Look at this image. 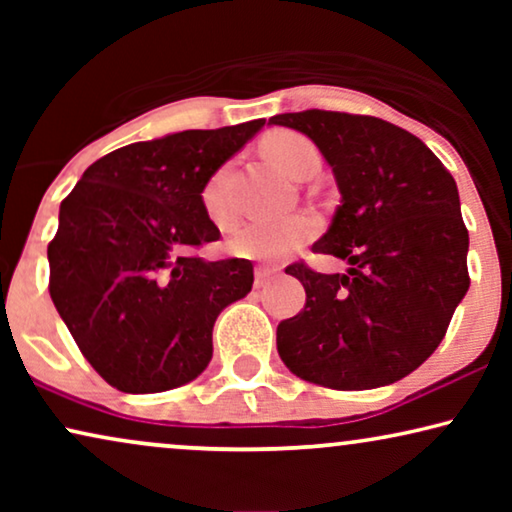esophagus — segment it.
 Listing matches in <instances>:
<instances>
[{
	"label": "esophagus",
	"instance_id": "1",
	"mask_svg": "<svg viewBox=\"0 0 512 512\" xmlns=\"http://www.w3.org/2000/svg\"><path fill=\"white\" fill-rule=\"evenodd\" d=\"M279 272V268L277 265H256V270H254V284L258 286V289H261L263 284H268L272 277H275Z\"/></svg>",
	"mask_w": 512,
	"mask_h": 512
}]
</instances>
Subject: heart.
Segmentation results:
<instances>
[{
    "label": "heart",
    "instance_id": "heart-1",
    "mask_svg": "<svg viewBox=\"0 0 512 512\" xmlns=\"http://www.w3.org/2000/svg\"><path fill=\"white\" fill-rule=\"evenodd\" d=\"M263 153L275 163L279 170L289 177H300L307 167L319 163V153L310 139L298 135V132H275L263 142ZM228 167H221L212 174L202 188V207L209 221L219 228H226L233 221V207H230L226 195ZM319 233V219L314 214L296 212L284 216H270V219H256L244 223L228 237L226 247L237 258H249V261H279V258L291 256L305 242H310Z\"/></svg>",
    "mask_w": 512,
    "mask_h": 512
}]
</instances>
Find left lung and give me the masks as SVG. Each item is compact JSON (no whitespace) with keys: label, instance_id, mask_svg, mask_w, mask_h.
I'll return each instance as SVG.
<instances>
[{"label":"left lung","instance_id":"1","mask_svg":"<svg viewBox=\"0 0 512 512\" xmlns=\"http://www.w3.org/2000/svg\"><path fill=\"white\" fill-rule=\"evenodd\" d=\"M270 125L303 132L333 170L340 205L312 251L349 265L286 268L307 300L277 326V352L328 389L394 384L436 352L471 284L457 181L422 139L382 118L310 109Z\"/></svg>","mask_w":512,"mask_h":512}]
</instances>
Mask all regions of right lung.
Here are the masks:
<instances>
[{
    "label": "right lung",
    "instance_id": "add662e5",
    "mask_svg": "<svg viewBox=\"0 0 512 512\" xmlns=\"http://www.w3.org/2000/svg\"><path fill=\"white\" fill-rule=\"evenodd\" d=\"M263 125L128 144L95 160L62 200L48 291L118 391L158 394L195 380L212 361L216 317L251 291V261H205L193 249L221 235L202 188Z\"/></svg>",
    "mask_w": 512,
    "mask_h": 512
}]
</instances>
